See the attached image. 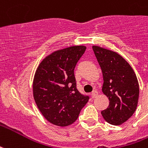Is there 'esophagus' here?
<instances>
[{"label":"esophagus","instance_id":"34e87169","mask_svg":"<svg viewBox=\"0 0 148 148\" xmlns=\"http://www.w3.org/2000/svg\"><path fill=\"white\" fill-rule=\"evenodd\" d=\"M91 96H92V98H96V96H98V92H97V91H93L92 94H91Z\"/></svg>","mask_w":148,"mask_h":148}]
</instances>
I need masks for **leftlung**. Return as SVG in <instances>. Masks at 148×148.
Segmentation results:
<instances>
[{
  "label": "left lung",
  "mask_w": 148,
  "mask_h": 148,
  "mask_svg": "<svg viewBox=\"0 0 148 148\" xmlns=\"http://www.w3.org/2000/svg\"><path fill=\"white\" fill-rule=\"evenodd\" d=\"M92 49L103 73L102 92L110 101L108 108L101 111L102 116L109 124L120 125L136 111L138 80L130 63L119 53L97 45Z\"/></svg>",
  "instance_id": "left-lung-1"
}]
</instances>
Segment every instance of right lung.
<instances>
[{
    "mask_svg": "<svg viewBox=\"0 0 148 148\" xmlns=\"http://www.w3.org/2000/svg\"><path fill=\"white\" fill-rule=\"evenodd\" d=\"M85 49V45H75L56 50L44 58L36 70L34 99L45 119L55 125L73 124L88 101V96L77 91L74 73Z\"/></svg>",
    "mask_w": 148,
    "mask_h": 148,
    "instance_id": "obj_1",
    "label": "right lung"
}]
</instances>
